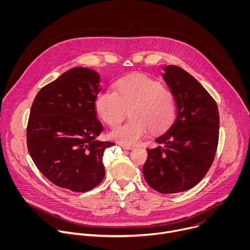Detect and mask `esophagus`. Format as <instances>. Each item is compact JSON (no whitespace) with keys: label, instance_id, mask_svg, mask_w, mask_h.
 I'll return each instance as SVG.
<instances>
[{"label":"esophagus","instance_id":"34e87169","mask_svg":"<svg viewBox=\"0 0 250 250\" xmlns=\"http://www.w3.org/2000/svg\"><path fill=\"white\" fill-rule=\"evenodd\" d=\"M120 146H121L124 149H126V150H130V149L132 148V146H127V145H124V144H120Z\"/></svg>","mask_w":250,"mask_h":250}]
</instances>
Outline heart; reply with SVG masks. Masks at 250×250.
I'll list each match as a JSON object with an SVG mask.
<instances>
[{"instance_id": "obj_1", "label": "heart", "mask_w": 250, "mask_h": 250, "mask_svg": "<svg viewBox=\"0 0 250 250\" xmlns=\"http://www.w3.org/2000/svg\"><path fill=\"white\" fill-rule=\"evenodd\" d=\"M98 116L111 126L120 124L126 116L130 119L111 131V137L124 145H134L149 129L159 132L174 120L175 101L172 93L158 80L133 73L119 79L113 91H102L95 101Z\"/></svg>"}]
</instances>
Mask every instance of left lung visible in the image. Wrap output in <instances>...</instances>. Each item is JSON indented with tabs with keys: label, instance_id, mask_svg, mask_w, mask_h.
Masks as SVG:
<instances>
[{
	"label": "left lung",
	"instance_id": "1",
	"mask_svg": "<svg viewBox=\"0 0 250 250\" xmlns=\"http://www.w3.org/2000/svg\"><path fill=\"white\" fill-rule=\"evenodd\" d=\"M177 104L175 121L147 149L144 175L147 184L162 194L196 186L215 158L220 128L217 103L191 74L168 65L162 75Z\"/></svg>",
	"mask_w": 250,
	"mask_h": 250
}]
</instances>
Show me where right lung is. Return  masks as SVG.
Listing matches in <instances>:
<instances>
[{"mask_svg": "<svg viewBox=\"0 0 250 250\" xmlns=\"http://www.w3.org/2000/svg\"><path fill=\"white\" fill-rule=\"evenodd\" d=\"M100 78L90 68L66 71L41 89L29 114L30 157L50 182L73 192L90 191L102 182L104 149L115 146L98 139L103 130L95 108Z\"/></svg>", "mask_w": 250, "mask_h": 250, "instance_id": "1", "label": "right lung"}]
</instances>
